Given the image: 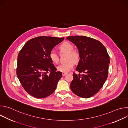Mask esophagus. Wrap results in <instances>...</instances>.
<instances>
[{
    "instance_id": "34e87169",
    "label": "esophagus",
    "mask_w": 128,
    "mask_h": 128,
    "mask_svg": "<svg viewBox=\"0 0 128 128\" xmlns=\"http://www.w3.org/2000/svg\"><path fill=\"white\" fill-rule=\"evenodd\" d=\"M66 74H67V73H65V72H62V76H66Z\"/></svg>"
}]
</instances>
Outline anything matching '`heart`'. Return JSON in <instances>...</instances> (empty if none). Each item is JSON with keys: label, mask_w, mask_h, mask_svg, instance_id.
<instances>
[{"label": "heart", "mask_w": 128, "mask_h": 128, "mask_svg": "<svg viewBox=\"0 0 128 128\" xmlns=\"http://www.w3.org/2000/svg\"><path fill=\"white\" fill-rule=\"evenodd\" d=\"M59 48L61 52H67V63L59 65L57 69L58 71L61 72L67 73L74 68V62L77 63L80 60L79 53L74 50V46L68 42H65L61 44ZM48 57L50 60L54 64H57L59 62V57L58 54L53 50L50 52Z\"/></svg>", "instance_id": "heart-1"}]
</instances>
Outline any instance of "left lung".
Here are the masks:
<instances>
[{
	"mask_svg": "<svg viewBox=\"0 0 128 128\" xmlns=\"http://www.w3.org/2000/svg\"><path fill=\"white\" fill-rule=\"evenodd\" d=\"M66 40L78 50L80 61L74 74L70 88L76 95L88 98L95 95L103 86L108 74L109 56L99 41L84 36H68Z\"/></svg>",
	"mask_w": 128,
	"mask_h": 128,
	"instance_id": "left-lung-1",
	"label": "left lung"
}]
</instances>
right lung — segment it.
<instances>
[{"mask_svg": "<svg viewBox=\"0 0 128 128\" xmlns=\"http://www.w3.org/2000/svg\"><path fill=\"white\" fill-rule=\"evenodd\" d=\"M64 39L40 36L28 40L18 57L16 75L26 92L36 98H44L55 90L62 78V72L56 68L48 54Z\"/></svg>", "mask_w": 128, "mask_h": 128, "instance_id": "1", "label": "right lung"}]
</instances>
